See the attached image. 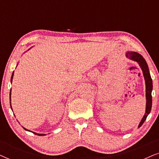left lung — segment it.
<instances>
[{
	"mask_svg": "<svg viewBox=\"0 0 159 159\" xmlns=\"http://www.w3.org/2000/svg\"><path fill=\"white\" fill-rule=\"evenodd\" d=\"M126 56L127 58H129L134 61H136L138 63L139 66H140L141 69L143 71V76H144V79L145 82V97H146V108H145V115L143 116V119H141L140 124L138 125V128H140L144 121L146 119L148 115L150 114L151 111L152 107V95L151 93L153 90V82H152V79L150 75V71L148 66L144 58L140 55V53H138L137 52L133 51H128L126 53Z\"/></svg>",
	"mask_w": 159,
	"mask_h": 159,
	"instance_id": "left-lung-1",
	"label": "left lung"
}]
</instances>
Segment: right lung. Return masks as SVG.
Here are the masks:
<instances>
[{
	"label": "right lung",
	"mask_w": 159,
	"mask_h": 159,
	"mask_svg": "<svg viewBox=\"0 0 159 159\" xmlns=\"http://www.w3.org/2000/svg\"><path fill=\"white\" fill-rule=\"evenodd\" d=\"M14 71H13L12 75H11V82H12L13 77H14ZM11 92H10V102H11ZM11 109H12V108H11ZM23 128H24V129H25V130H27V131H30V130L27 129H26V128H25V127H23ZM30 132H31V131H30ZM33 133H34V134H37V135H39V136H43V135H45V134H38V133H36V132H33Z\"/></svg>",
	"instance_id": "obj_1"
}]
</instances>
